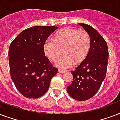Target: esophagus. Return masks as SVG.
Segmentation results:
<instances>
[{
    "label": "esophagus",
    "mask_w": 120,
    "mask_h": 120,
    "mask_svg": "<svg viewBox=\"0 0 120 120\" xmlns=\"http://www.w3.org/2000/svg\"><path fill=\"white\" fill-rule=\"evenodd\" d=\"M58 72H60V73H65L66 72V70H62V69H58Z\"/></svg>",
    "instance_id": "obj_1"
}]
</instances>
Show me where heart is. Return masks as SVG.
Wrapping results in <instances>:
<instances>
[{
    "label": "heart",
    "instance_id": "heart-1",
    "mask_svg": "<svg viewBox=\"0 0 120 120\" xmlns=\"http://www.w3.org/2000/svg\"><path fill=\"white\" fill-rule=\"evenodd\" d=\"M90 46L91 40L87 32L66 27L56 32L54 40L45 42L44 51L47 57L53 62L63 53L65 54L56 64L59 67L67 68L73 64L77 65L84 62L89 53Z\"/></svg>",
    "mask_w": 120,
    "mask_h": 120
}]
</instances>
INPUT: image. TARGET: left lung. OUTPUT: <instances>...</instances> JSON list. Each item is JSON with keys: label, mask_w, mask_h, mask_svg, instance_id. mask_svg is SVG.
<instances>
[{"label": "left lung", "mask_w": 120, "mask_h": 120, "mask_svg": "<svg viewBox=\"0 0 120 120\" xmlns=\"http://www.w3.org/2000/svg\"><path fill=\"white\" fill-rule=\"evenodd\" d=\"M79 24L89 34L91 46L86 59L71 71L74 79L67 90L71 98L84 101L96 94L105 80L109 53L106 41L94 27L84 23Z\"/></svg>", "instance_id": "left-lung-1"}]
</instances>
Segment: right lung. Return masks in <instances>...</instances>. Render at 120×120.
<instances>
[{"label":"right lung","instance_id":"1","mask_svg":"<svg viewBox=\"0 0 120 120\" xmlns=\"http://www.w3.org/2000/svg\"><path fill=\"white\" fill-rule=\"evenodd\" d=\"M58 27L36 26L24 30L12 41L9 50L11 77L16 88L27 98L46 93L58 68L44 52V45Z\"/></svg>","mask_w":120,"mask_h":120}]
</instances>
